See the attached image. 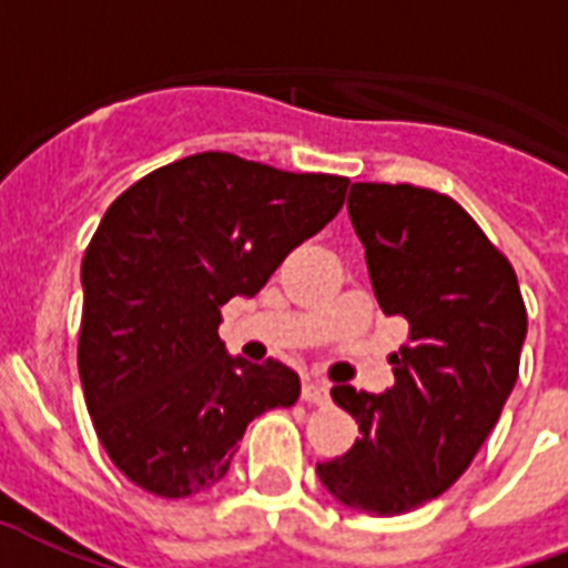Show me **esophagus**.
<instances>
[{
  "label": "esophagus",
  "mask_w": 568,
  "mask_h": 568,
  "mask_svg": "<svg viewBox=\"0 0 568 568\" xmlns=\"http://www.w3.org/2000/svg\"><path fill=\"white\" fill-rule=\"evenodd\" d=\"M302 399L311 406H325L328 403V382L305 379L302 382Z\"/></svg>",
  "instance_id": "obj_1"
}]
</instances>
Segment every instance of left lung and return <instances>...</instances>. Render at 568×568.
<instances>
[{"mask_svg":"<svg viewBox=\"0 0 568 568\" xmlns=\"http://www.w3.org/2000/svg\"><path fill=\"white\" fill-rule=\"evenodd\" d=\"M376 302L408 323L385 394L334 385L358 424L316 474L344 507L412 513L471 465L518 379L527 311L516 270L453 197L412 183H353L346 201Z\"/></svg>","mask_w":568,"mask_h":568,"instance_id":"1","label":"left lung"}]
</instances>
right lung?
<instances>
[{"label":"right lung","mask_w":568,"mask_h":568,"mask_svg":"<svg viewBox=\"0 0 568 568\" xmlns=\"http://www.w3.org/2000/svg\"><path fill=\"white\" fill-rule=\"evenodd\" d=\"M349 180L206 151L118 195L82 257L79 379L97 438L139 489L222 480L245 426L298 399L281 362L224 353L222 305L254 296L344 206Z\"/></svg>","instance_id":"1"}]
</instances>
